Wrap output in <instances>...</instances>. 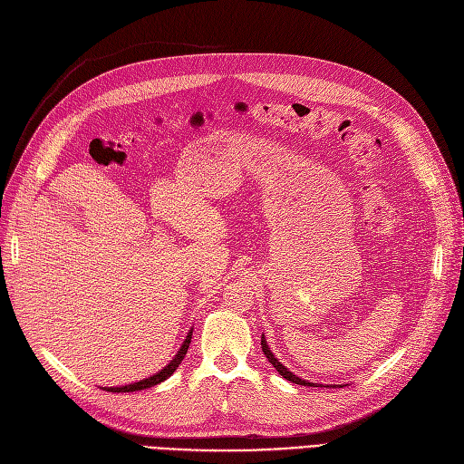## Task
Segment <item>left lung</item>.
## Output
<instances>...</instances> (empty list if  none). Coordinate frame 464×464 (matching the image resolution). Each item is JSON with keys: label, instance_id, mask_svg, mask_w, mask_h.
I'll list each match as a JSON object with an SVG mask.
<instances>
[{"label": "left lung", "instance_id": "8db88e82", "mask_svg": "<svg viewBox=\"0 0 464 464\" xmlns=\"http://www.w3.org/2000/svg\"><path fill=\"white\" fill-rule=\"evenodd\" d=\"M261 345H263V353H265V357L268 359V362L275 366V369L278 371V374L280 376H284L285 380H290V382H294V384H299V386H313V388H323V384H314V382H309V380H303V378H299L297 374H294L290 369H285V366L276 359V355L273 353V351H270V347H268V343H266V340H265V334L261 335ZM330 388H335V386H330ZM342 388V386H340Z\"/></svg>", "mask_w": 464, "mask_h": 464}]
</instances>
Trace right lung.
<instances>
[{"mask_svg": "<svg viewBox=\"0 0 464 464\" xmlns=\"http://www.w3.org/2000/svg\"><path fill=\"white\" fill-rule=\"evenodd\" d=\"M191 332H194V328H191L189 332H188V335H186V340L182 342V345H180V349H179V353L172 357V361L167 364V366H163L161 371L159 372H155V374H151V376H148V378H143V380H140V382H134V384H126V386H117V388H103V390H107V392H113V393H122V392H140V390H148V388H151V386H157V384H161V382H165L174 371L179 369V364L182 362V359L186 357V353H188V347H189V342H191Z\"/></svg>", "mask_w": 464, "mask_h": 464, "instance_id": "1", "label": "right lung"}]
</instances>
